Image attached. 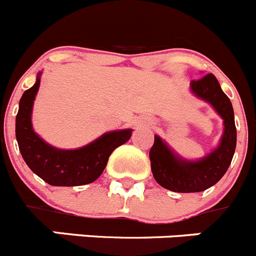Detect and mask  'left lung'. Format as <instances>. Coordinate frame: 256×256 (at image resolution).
<instances>
[{
    "label": "left lung",
    "mask_w": 256,
    "mask_h": 256,
    "mask_svg": "<svg viewBox=\"0 0 256 256\" xmlns=\"http://www.w3.org/2000/svg\"><path fill=\"white\" fill-rule=\"evenodd\" d=\"M191 89L197 96L212 104L224 119V136L220 146L208 157L187 162L171 152L158 136L150 150V170L156 181L174 192H201L214 186L226 174L236 148V126L234 109L228 96L221 90L214 74L192 80Z\"/></svg>",
    "instance_id": "8db88e82"
}]
</instances>
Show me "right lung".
I'll return each mask as SVG.
<instances>
[{
  "mask_svg": "<svg viewBox=\"0 0 256 256\" xmlns=\"http://www.w3.org/2000/svg\"><path fill=\"white\" fill-rule=\"evenodd\" d=\"M38 86L40 78L22 94L16 116V138L24 160L34 174L51 186L92 184L103 174L112 152L130 140L132 130L106 133L79 150L51 147L34 132L31 126V112Z\"/></svg>",
  "mask_w": 256,
  "mask_h": 256,
  "instance_id": "obj_1",
  "label": "right lung"
}]
</instances>
